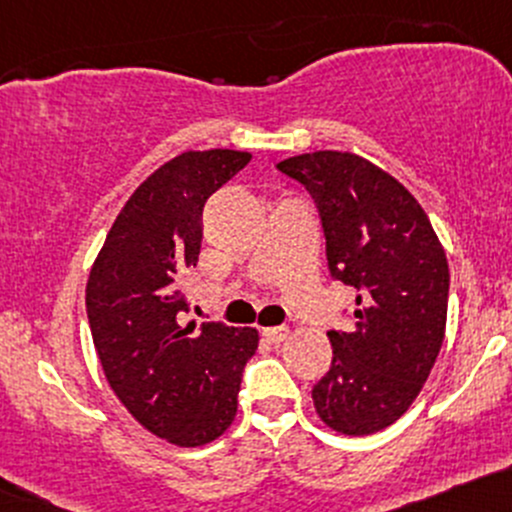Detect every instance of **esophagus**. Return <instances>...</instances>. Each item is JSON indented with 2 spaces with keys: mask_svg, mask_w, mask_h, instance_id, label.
<instances>
[{
  "mask_svg": "<svg viewBox=\"0 0 512 512\" xmlns=\"http://www.w3.org/2000/svg\"><path fill=\"white\" fill-rule=\"evenodd\" d=\"M262 335H265L269 342H274V345H279V342H284L286 335H289V328H284V325H272V328L262 330Z\"/></svg>",
  "mask_w": 512,
  "mask_h": 512,
  "instance_id": "34e87169",
  "label": "esophagus"
}]
</instances>
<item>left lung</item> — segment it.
I'll return each mask as SVG.
<instances>
[{"label":"left lung","instance_id":"8db88e82","mask_svg":"<svg viewBox=\"0 0 512 512\" xmlns=\"http://www.w3.org/2000/svg\"><path fill=\"white\" fill-rule=\"evenodd\" d=\"M277 167L316 199L333 279L359 289L355 328L328 333L333 364L313 406L330 430L372 435L411 408L440 355L445 247L415 196L367 157L316 150Z\"/></svg>","mask_w":512,"mask_h":512}]
</instances>
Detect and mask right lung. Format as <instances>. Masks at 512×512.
Returning a JSON list of instances; mask_svg holds the SVG:
<instances>
[{
    "instance_id": "right-lung-1",
    "label": "right lung",
    "mask_w": 512,
    "mask_h": 512,
    "mask_svg": "<svg viewBox=\"0 0 512 512\" xmlns=\"http://www.w3.org/2000/svg\"><path fill=\"white\" fill-rule=\"evenodd\" d=\"M243 150H189L131 194L87 279V316L106 381L145 430L177 447L221 437L260 333L184 325V269L201 250L206 199L250 162Z\"/></svg>"
}]
</instances>
